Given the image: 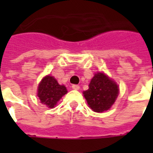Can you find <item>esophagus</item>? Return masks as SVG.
<instances>
[{"label":"esophagus","mask_w":153,"mask_h":153,"mask_svg":"<svg viewBox=\"0 0 153 153\" xmlns=\"http://www.w3.org/2000/svg\"><path fill=\"white\" fill-rule=\"evenodd\" d=\"M72 88L74 90H79V86L77 85V84H73V85H72Z\"/></svg>","instance_id":"esophagus-1"}]
</instances>
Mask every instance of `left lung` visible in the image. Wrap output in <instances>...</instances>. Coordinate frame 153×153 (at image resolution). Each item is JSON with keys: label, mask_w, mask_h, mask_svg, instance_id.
Returning a JSON list of instances; mask_svg holds the SVG:
<instances>
[{"label": "left lung", "mask_w": 153, "mask_h": 153, "mask_svg": "<svg viewBox=\"0 0 153 153\" xmlns=\"http://www.w3.org/2000/svg\"><path fill=\"white\" fill-rule=\"evenodd\" d=\"M88 87L83 94L90 108L95 112L109 110L119 94L117 84L103 73L96 74Z\"/></svg>", "instance_id": "1"}]
</instances>
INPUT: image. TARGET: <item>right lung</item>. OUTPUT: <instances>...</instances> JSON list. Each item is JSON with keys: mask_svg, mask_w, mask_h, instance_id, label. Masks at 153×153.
Listing matches in <instances>:
<instances>
[{"mask_svg": "<svg viewBox=\"0 0 153 153\" xmlns=\"http://www.w3.org/2000/svg\"><path fill=\"white\" fill-rule=\"evenodd\" d=\"M66 88L60 85L56 79L52 76H46L39 83L38 97L41 102L50 108L54 107L57 102L66 94Z\"/></svg>", "mask_w": 153, "mask_h": 153, "instance_id": "add662e5", "label": "right lung"}]
</instances>
